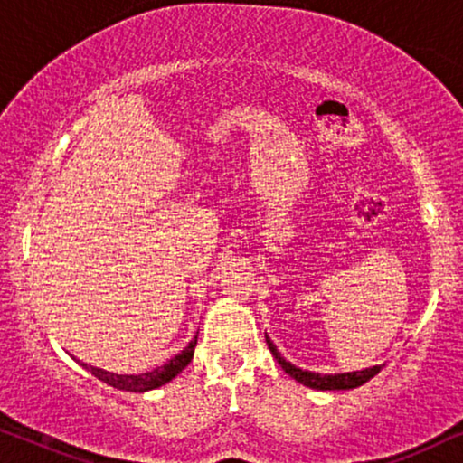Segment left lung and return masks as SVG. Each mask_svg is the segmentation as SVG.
Listing matches in <instances>:
<instances>
[{
  "instance_id": "obj_1",
  "label": "left lung",
  "mask_w": 463,
  "mask_h": 463,
  "mask_svg": "<svg viewBox=\"0 0 463 463\" xmlns=\"http://www.w3.org/2000/svg\"><path fill=\"white\" fill-rule=\"evenodd\" d=\"M267 336V335H264ZM267 345L270 349V354L277 362H279V366L286 371L289 377L298 381V383H303L307 387H311V390H319V392H336V390H355V387L364 385L366 381H371L374 374L381 373V368L385 364H379V366H373V368H364V371H354V373H341V374H322V373H311V371H303V368L294 366L292 362H288L286 357L279 354V349L275 347V343L270 341L267 336Z\"/></svg>"
}]
</instances>
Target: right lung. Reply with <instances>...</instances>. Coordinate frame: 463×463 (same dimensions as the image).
<instances>
[{"label":"right lung","instance_id":"1","mask_svg":"<svg viewBox=\"0 0 463 463\" xmlns=\"http://www.w3.org/2000/svg\"><path fill=\"white\" fill-rule=\"evenodd\" d=\"M196 336H199V332H196ZM196 336L190 341L186 347H184L180 354L171 357L169 362H165L163 366H156L154 371L150 373H141V374H116V373H109V371H103V368H97V366H89L84 364L82 366L89 371L90 374H95L99 381H103V383L116 387V390H122V392H135V393H144V392H150V390H156V387L169 383L171 379H175L177 374H180L184 368L190 364V360H193L194 355V347H196Z\"/></svg>","mask_w":463,"mask_h":463}]
</instances>
